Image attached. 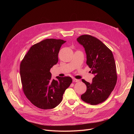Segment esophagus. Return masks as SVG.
<instances>
[{
  "instance_id": "1",
  "label": "esophagus",
  "mask_w": 134,
  "mask_h": 134,
  "mask_svg": "<svg viewBox=\"0 0 134 134\" xmlns=\"http://www.w3.org/2000/svg\"><path fill=\"white\" fill-rule=\"evenodd\" d=\"M80 80H77V79H73V82H79Z\"/></svg>"
}]
</instances>
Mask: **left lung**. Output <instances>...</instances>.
<instances>
[{
    "mask_svg": "<svg viewBox=\"0 0 134 134\" xmlns=\"http://www.w3.org/2000/svg\"><path fill=\"white\" fill-rule=\"evenodd\" d=\"M77 41L82 45L86 54V64L95 76L90 83L82 79L87 87L81 99L91 105L105 101L116 86V66L112 51L100 40L90 35H82Z\"/></svg>",
    "mask_w": 134,
    "mask_h": 134,
    "instance_id": "obj_1",
    "label": "left lung"
}]
</instances>
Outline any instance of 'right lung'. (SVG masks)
<instances>
[{
  "mask_svg": "<svg viewBox=\"0 0 134 134\" xmlns=\"http://www.w3.org/2000/svg\"><path fill=\"white\" fill-rule=\"evenodd\" d=\"M66 41L47 39L32 46L20 65L22 88L28 100L35 107L51 109L63 100L65 90L72 82L70 77L51 79V68L58 62V53Z\"/></svg>",
  "mask_w": 134,
  "mask_h": 134,
  "instance_id": "obj_1",
  "label": "right lung"
}]
</instances>
